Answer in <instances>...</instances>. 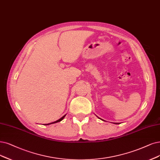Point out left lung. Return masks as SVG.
I'll return each instance as SVG.
<instances>
[{
    "label": "left lung",
    "instance_id": "left-lung-1",
    "mask_svg": "<svg viewBox=\"0 0 160 160\" xmlns=\"http://www.w3.org/2000/svg\"><path fill=\"white\" fill-rule=\"evenodd\" d=\"M115 124H119V123H115Z\"/></svg>",
    "mask_w": 160,
    "mask_h": 160
}]
</instances>
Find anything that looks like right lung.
<instances>
[{"label": "right lung", "mask_w": 160, "mask_h": 160, "mask_svg": "<svg viewBox=\"0 0 160 160\" xmlns=\"http://www.w3.org/2000/svg\"><path fill=\"white\" fill-rule=\"evenodd\" d=\"M66 116V115H64L63 117H62L61 119H59L58 120H57V121H54V122H51V123H48V124H45V125H51V124H53V123H56V122H60V121H61L64 118V117Z\"/></svg>", "instance_id": "1"}]
</instances>
